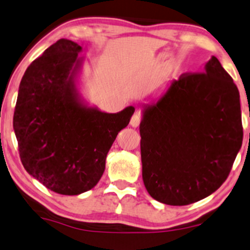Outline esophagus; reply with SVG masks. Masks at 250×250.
Listing matches in <instances>:
<instances>
[{
    "label": "esophagus",
    "instance_id": "obj_1",
    "mask_svg": "<svg viewBox=\"0 0 250 250\" xmlns=\"http://www.w3.org/2000/svg\"><path fill=\"white\" fill-rule=\"evenodd\" d=\"M140 122H141V117H140L139 113H134V115L132 116L130 124H131L132 127L135 128V127H138V126L140 125Z\"/></svg>",
    "mask_w": 250,
    "mask_h": 250
}]
</instances>
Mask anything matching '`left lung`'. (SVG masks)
<instances>
[{"label":"left lung","instance_id":"left-lung-1","mask_svg":"<svg viewBox=\"0 0 250 250\" xmlns=\"http://www.w3.org/2000/svg\"><path fill=\"white\" fill-rule=\"evenodd\" d=\"M143 180L163 204L210 196L226 181L242 145L240 94L215 57L141 105Z\"/></svg>","mask_w":250,"mask_h":250}]
</instances>
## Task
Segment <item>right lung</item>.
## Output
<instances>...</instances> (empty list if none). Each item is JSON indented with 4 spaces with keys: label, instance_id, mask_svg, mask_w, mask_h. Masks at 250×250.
Returning a JSON list of instances; mask_svg holds the SVG:
<instances>
[{
    "label": "right lung",
    "instance_id": "add662e5",
    "mask_svg": "<svg viewBox=\"0 0 250 250\" xmlns=\"http://www.w3.org/2000/svg\"><path fill=\"white\" fill-rule=\"evenodd\" d=\"M82 47L60 39L27 67L14 113L21 161L32 177L54 192L75 196L98 183L117 134L133 106L107 113L80 90Z\"/></svg>",
    "mask_w": 250,
    "mask_h": 250
}]
</instances>
